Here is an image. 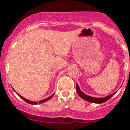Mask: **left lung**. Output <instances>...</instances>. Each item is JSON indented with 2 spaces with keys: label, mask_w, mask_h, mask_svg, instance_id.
I'll list each match as a JSON object with an SVG mask.
<instances>
[{
  "label": "left lung",
  "mask_w": 130,
  "mask_h": 130,
  "mask_svg": "<svg viewBox=\"0 0 130 130\" xmlns=\"http://www.w3.org/2000/svg\"><path fill=\"white\" fill-rule=\"evenodd\" d=\"M76 91L77 93L78 94V95H79L81 98H83V99L87 101V102H92V103H95V104H102V103L107 102V101L109 100L112 96H114L116 94V92H115L113 93V94H110L109 95V96H106V97L100 98L91 97V96H88V95L85 94V93L83 92L80 90V88H79V85H78L77 84L76 85Z\"/></svg>",
  "instance_id": "8db88e82"
}]
</instances>
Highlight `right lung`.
<instances>
[{
    "label": "right lung",
    "mask_w": 130,
    "mask_h": 130,
    "mask_svg": "<svg viewBox=\"0 0 130 130\" xmlns=\"http://www.w3.org/2000/svg\"><path fill=\"white\" fill-rule=\"evenodd\" d=\"M54 94H55V93H54V94H53V95H51V96H50V97H49V98H46V99L43 100H40V102H39V104H42V103H43V102H46V101H47V100H50V99H51V98H52L53 96V95H54ZM18 95H19V97L21 98H22V99L23 100L25 101V102H26V103H28V104H33V105H36V104H38V102H32V101L28 100H26V98H23V96H20V95H19V94H18Z\"/></svg>",
    "instance_id": "add662e5"
}]
</instances>
